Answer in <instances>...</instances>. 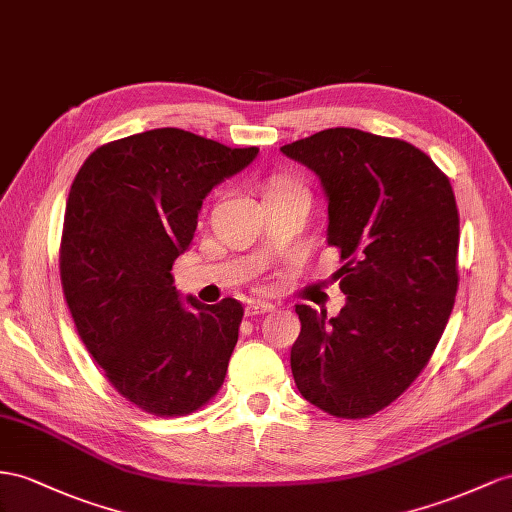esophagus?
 Returning <instances> with one entry per match:
<instances>
[{
	"mask_svg": "<svg viewBox=\"0 0 512 512\" xmlns=\"http://www.w3.org/2000/svg\"><path fill=\"white\" fill-rule=\"evenodd\" d=\"M274 307L270 303H264V300H248L246 303V316H261V313H268Z\"/></svg>",
	"mask_w": 512,
	"mask_h": 512,
	"instance_id": "34e87169",
	"label": "esophagus"
}]
</instances>
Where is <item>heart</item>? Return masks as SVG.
Listing matches in <instances>:
<instances>
[{
	"instance_id": "1",
	"label": "heart",
	"mask_w": 512,
	"mask_h": 512,
	"mask_svg": "<svg viewBox=\"0 0 512 512\" xmlns=\"http://www.w3.org/2000/svg\"><path fill=\"white\" fill-rule=\"evenodd\" d=\"M290 190H303V186H300V183H296V181H292V179H287V177H277V179L270 181L266 194H270V192H290Z\"/></svg>"
}]
</instances>
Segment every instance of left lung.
<instances>
[{"label": "left lung", "mask_w": 512, "mask_h": 512, "mask_svg": "<svg viewBox=\"0 0 512 512\" xmlns=\"http://www.w3.org/2000/svg\"><path fill=\"white\" fill-rule=\"evenodd\" d=\"M281 151L318 175L329 201L326 242L344 266L339 316L296 305L292 374L307 402L361 419L383 411L426 368L458 290V209L413 144L333 127Z\"/></svg>", "instance_id": "obj_1"}]
</instances>
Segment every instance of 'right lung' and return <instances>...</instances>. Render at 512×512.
Returning a JSON list of instances; mask_svg holds the SVG:
<instances>
[{
	"label": "right lung",
	"instance_id": "1",
	"mask_svg": "<svg viewBox=\"0 0 512 512\" xmlns=\"http://www.w3.org/2000/svg\"><path fill=\"white\" fill-rule=\"evenodd\" d=\"M257 153L162 127L103 144L73 179L64 300L110 385L151 415H190L225 383L244 307L183 303L170 270L192 244L205 196Z\"/></svg>",
	"mask_w": 512,
	"mask_h": 512
}]
</instances>
